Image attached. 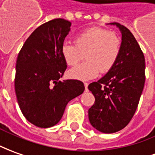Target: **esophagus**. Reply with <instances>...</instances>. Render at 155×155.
I'll use <instances>...</instances> for the list:
<instances>
[{"mask_svg":"<svg viewBox=\"0 0 155 155\" xmlns=\"http://www.w3.org/2000/svg\"><path fill=\"white\" fill-rule=\"evenodd\" d=\"M84 86H85V89L87 90V89H88V83H84Z\"/></svg>","mask_w":155,"mask_h":155,"instance_id":"obj_1","label":"esophagus"}]
</instances>
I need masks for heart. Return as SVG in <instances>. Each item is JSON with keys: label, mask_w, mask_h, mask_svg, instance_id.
Segmentation results:
<instances>
[{"label": "heart", "mask_w": 155, "mask_h": 155, "mask_svg": "<svg viewBox=\"0 0 155 155\" xmlns=\"http://www.w3.org/2000/svg\"><path fill=\"white\" fill-rule=\"evenodd\" d=\"M121 40L116 33L101 28H90L80 32L74 38V43L66 42L61 46V55L71 69L69 75L76 79L88 80L111 70L119 59Z\"/></svg>", "instance_id": "obj_1"}]
</instances>
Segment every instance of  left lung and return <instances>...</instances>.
I'll return each instance as SVG.
<instances>
[{
	"mask_svg": "<svg viewBox=\"0 0 155 155\" xmlns=\"http://www.w3.org/2000/svg\"><path fill=\"white\" fill-rule=\"evenodd\" d=\"M121 32V51L111 70L88 85L95 98L88 110L91 125L104 133H116L132 120L145 83V59L133 35L127 28L111 22Z\"/></svg>",
	"mask_w": 155,
	"mask_h": 155,
	"instance_id": "8db88e82",
	"label": "left lung"
}]
</instances>
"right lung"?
I'll list each match as a JSON object with an SVG mask.
<instances>
[{
    "label": "right lung",
    "instance_id": "1",
    "mask_svg": "<svg viewBox=\"0 0 155 155\" xmlns=\"http://www.w3.org/2000/svg\"><path fill=\"white\" fill-rule=\"evenodd\" d=\"M71 24L56 18L40 25L18 56L15 91L19 107L27 120L41 128L57 124L68 102L85 89L79 80L60 81L67 67L61 46Z\"/></svg>",
    "mask_w": 155,
    "mask_h": 155
}]
</instances>
